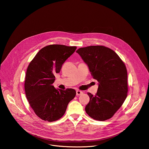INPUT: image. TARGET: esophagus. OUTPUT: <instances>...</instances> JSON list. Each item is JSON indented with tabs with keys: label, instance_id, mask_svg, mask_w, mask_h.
Masks as SVG:
<instances>
[{
	"label": "esophagus",
	"instance_id": "obj_1",
	"mask_svg": "<svg viewBox=\"0 0 149 149\" xmlns=\"http://www.w3.org/2000/svg\"><path fill=\"white\" fill-rule=\"evenodd\" d=\"M82 93H83V92H82V91H79V90L76 91V95H77V96H79V95H81Z\"/></svg>",
	"mask_w": 149,
	"mask_h": 149
}]
</instances>
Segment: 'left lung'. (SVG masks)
Wrapping results in <instances>:
<instances>
[{"label":"left lung","instance_id":"1","mask_svg":"<svg viewBox=\"0 0 149 149\" xmlns=\"http://www.w3.org/2000/svg\"><path fill=\"white\" fill-rule=\"evenodd\" d=\"M76 52L88 66L93 78L98 82L95 96L85 107L86 113L96 120L110 119L127 97V72L125 64L111 49L103 46L79 48Z\"/></svg>","mask_w":149,"mask_h":149}]
</instances>
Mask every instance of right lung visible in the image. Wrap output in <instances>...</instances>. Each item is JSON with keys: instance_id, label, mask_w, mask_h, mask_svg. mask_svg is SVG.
Instances as JSON below:
<instances>
[{"instance_id": "obj_1", "label": "right lung", "mask_w": 149, "mask_h": 149, "mask_svg": "<svg viewBox=\"0 0 149 149\" xmlns=\"http://www.w3.org/2000/svg\"><path fill=\"white\" fill-rule=\"evenodd\" d=\"M76 46L50 45L41 49L28 66L24 82L27 100L41 119L53 122L65 113L76 91L56 89L53 83L64 62L75 52Z\"/></svg>"}]
</instances>
